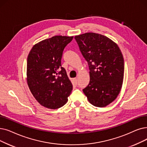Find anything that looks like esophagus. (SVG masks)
Returning <instances> with one entry per match:
<instances>
[{"label": "esophagus", "instance_id": "esophagus-1", "mask_svg": "<svg viewBox=\"0 0 147 147\" xmlns=\"http://www.w3.org/2000/svg\"><path fill=\"white\" fill-rule=\"evenodd\" d=\"M74 81L75 85H78V79H77V78H74Z\"/></svg>", "mask_w": 147, "mask_h": 147}]
</instances>
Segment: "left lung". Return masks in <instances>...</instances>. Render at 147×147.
<instances>
[{"label": "left lung", "mask_w": 147, "mask_h": 147, "mask_svg": "<svg viewBox=\"0 0 147 147\" xmlns=\"http://www.w3.org/2000/svg\"><path fill=\"white\" fill-rule=\"evenodd\" d=\"M74 38L90 70V81L83 91L91 104L106 107L117 98L122 88L123 54L117 43L103 35L88 32Z\"/></svg>", "instance_id": "left-lung-1"}]
</instances>
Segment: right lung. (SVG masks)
<instances>
[{"mask_svg":"<svg viewBox=\"0 0 147 147\" xmlns=\"http://www.w3.org/2000/svg\"><path fill=\"white\" fill-rule=\"evenodd\" d=\"M73 36L56 35L35 44L27 59L26 80L31 93L41 106L51 109L63 106L73 85L61 66L63 50Z\"/></svg>","mask_w":147,"mask_h":147,"instance_id":"obj_1","label":"right lung"}]
</instances>
